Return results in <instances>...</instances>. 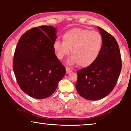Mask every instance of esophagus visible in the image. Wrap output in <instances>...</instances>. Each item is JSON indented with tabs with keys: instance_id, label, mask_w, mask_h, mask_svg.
Segmentation results:
<instances>
[{
	"instance_id": "34e87169",
	"label": "esophagus",
	"mask_w": 131,
	"mask_h": 131,
	"mask_svg": "<svg viewBox=\"0 0 131 131\" xmlns=\"http://www.w3.org/2000/svg\"><path fill=\"white\" fill-rule=\"evenodd\" d=\"M66 73H67V74H69V73H71V71H72V69H70V68L69 67H66Z\"/></svg>"
}]
</instances>
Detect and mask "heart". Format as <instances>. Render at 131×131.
<instances>
[{
    "instance_id": "1",
    "label": "heart",
    "mask_w": 131,
    "mask_h": 131,
    "mask_svg": "<svg viewBox=\"0 0 131 131\" xmlns=\"http://www.w3.org/2000/svg\"><path fill=\"white\" fill-rule=\"evenodd\" d=\"M62 40L55 41L53 43L57 58L62 60L69 54L71 49L73 57L69 62L70 64L78 62L82 67H88L97 60L103 45L101 34L80 28L68 30L62 36Z\"/></svg>"
}]
</instances>
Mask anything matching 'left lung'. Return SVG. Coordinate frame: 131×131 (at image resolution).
Segmentation results:
<instances>
[{
  "instance_id": "obj_1",
  "label": "left lung",
  "mask_w": 131,
  "mask_h": 131,
  "mask_svg": "<svg viewBox=\"0 0 131 131\" xmlns=\"http://www.w3.org/2000/svg\"><path fill=\"white\" fill-rule=\"evenodd\" d=\"M103 38L101 53L88 67L77 71V92L88 100L104 98L115 87L122 69L121 55L115 38L98 27Z\"/></svg>"
}]
</instances>
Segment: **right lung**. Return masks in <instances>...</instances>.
Here are the masks:
<instances>
[{
	"mask_svg": "<svg viewBox=\"0 0 131 131\" xmlns=\"http://www.w3.org/2000/svg\"><path fill=\"white\" fill-rule=\"evenodd\" d=\"M56 33L52 26L32 28L21 36L15 48L13 70L17 83L36 99L51 96L66 74L53 49Z\"/></svg>",
	"mask_w": 131,
	"mask_h": 131,
	"instance_id": "right-lung-1",
	"label": "right lung"
}]
</instances>
